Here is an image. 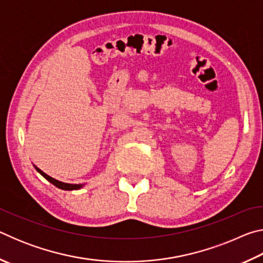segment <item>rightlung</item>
<instances>
[{"label": "right lung", "instance_id": "obj_1", "mask_svg": "<svg viewBox=\"0 0 263 263\" xmlns=\"http://www.w3.org/2000/svg\"><path fill=\"white\" fill-rule=\"evenodd\" d=\"M34 168H35V171H37V172L39 173V174H41L42 176L45 177V179H46L48 182H51V183H52L53 185H55L57 188H59V189H62V190H78V189L82 188V186H83V184H70V183H64V182L58 181V180H55V179H53V177L48 176L47 174H45V173H44V172L42 171V169H39L38 167H35V166H34Z\"/></svg>", "mask_w": 263, "mask_h": 263}]
</instances>
